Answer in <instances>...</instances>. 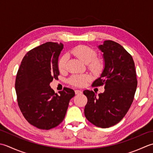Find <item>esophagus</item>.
Listing matches in <instances>:
<instances>
[{"mask_svg":"<svg viewBox=\"0 0 153 153\" xmlns=\"http://www.w3.org/2000/svg\"><path fill=\"white\" fill-rule=\"evenodd\" d=\"M82 90H75V94H82Z\"/></svg>","mask_w":153,"mask_h":153,"instance_id":"esophagus-1","label":"esophagus"}]
</instances>
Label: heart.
I'll use <instances>...</instances> for the list:
<instances>
[{
	"label": "heart",
	"instance_id": "obj_1",
	"mask_svg": "<svg viewBox=\"0 0 153 153\" xmlns=\"http://www.w3.org/2000/svg\"><path fill=\"white\" fill-rule=\"evenodd\" d=\"M71 53L83 63L87 64L88 69L94 74H100L104 68V62L102 59L96 57L97 55L95 49L87 45H78L71 50ZM68 57L67 54L62 55L58 61V68L61 73L67 70ZM90 80L88 74H73L69 78V82L76 86H84Z\"/></svg>",
	"mask_w": 153,
	"mask_h": 153
}]
</instances>
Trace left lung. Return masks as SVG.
Returning a JSON list of instances; mask_svg holds the SVG:
<instances>
[{
    "label": "left lung",
    "instance_id": "8db88e82",
    "mask_svg": "<svg viewBox=\"0 0 153 153\" xmlns=\"http://www.w3.org/2000/svg\"><path fill=\"white\" fill-rule=\"evenodd\" d=\"M98 48L103 52L105 67L92 86L104 85L105 90L98 96L92 90L83 92L88 99L85 115L96 127L108 128L119 123L128 111L137 80L132 56L119 43L106 40Z\"/></svg>",
    "mask_w": 153,
    "mask_h": 153
}]
</instances>
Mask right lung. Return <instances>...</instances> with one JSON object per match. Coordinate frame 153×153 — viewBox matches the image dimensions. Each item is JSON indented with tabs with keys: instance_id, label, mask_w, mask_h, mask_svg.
Returning <instances> with one entry per match:
<instances>
[{
	"instance_id": "right-lung-1",
	"label": "right lung",
	"mask_w": 153,
	"mask_h": 153,
	"mask_svg": "<svg viewBox=\"0 0 153 153\" xmlns=\"http://www.w3.org/2000/svg\"><path fill=\"white\" fill-rule=\"evenodd\" d=\"M62 43L47 42L29 51L24 56L16 78L18 106L28 122L41 129L49 130L63 121L73 89L65 88L55 93L49 84L58 79V59Z\"/></svg>"
}]
</instances>
